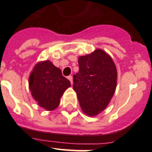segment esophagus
<instances>
[{
    "mask_svg": "<svg viewBox=\"0 0 152 152\" xmlns=\"http://www.w3.org/2000/svg\"><path fill=\"white\" fill-rule=\"evenodd\" d=\"M67 79L70 80V83H71V85H72V84H73V77H72V76H67Z\"/></svg>",
    "mask_w": 152,
    "mask_h": 152,
    "instance_id": "obj_1",
    "label": "esophagus"
}]
</instances>
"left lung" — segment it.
Listing matches in <instances>:
<instances>
[{"mask_svg": "<svg viewBox=\"0 0 152 152\" xmlns=\"http://www.w3.org/2000/svg\"><path fill=\"white\" fill-rule=\"evenodd\" d=\"M79 70L73 75V88L85 114L94 116L103 111L115 93L117 70L112 58L97 49L79 58Z\"/></svg>", "mask_w": 152, "mask_h": 152, "instance_id": "1", "label": "left lung"}]
</instances>
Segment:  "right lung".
Returning <instances> with one entry per match:
<instances>
[{
    "instance_id": "right-lung-1",
    "label": "right lung",
    "mask_w": 152,
    "mask_h": 152,
    "mask_svg": "<svg viewBox=\"0 0 152 152\" xmlns=\"http://www.w3.org/2000/svg\"><path fill=\"white\" fill-rule=\"evenodd\" d=\"M70 86V81L50 61L35 65L29 77L32 96L38 104L47 110H53L59 106L61 96Z\"/></svg>"
}]
</instances>
